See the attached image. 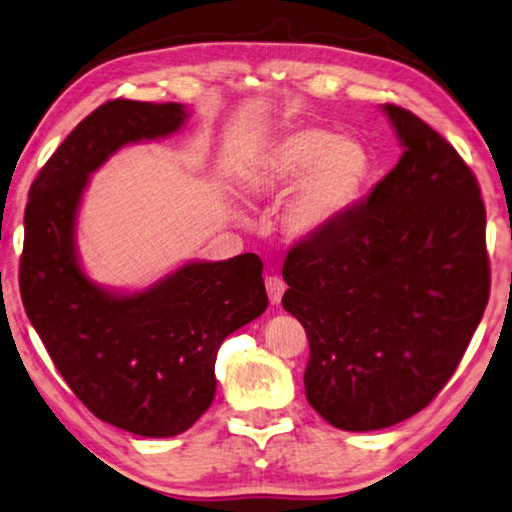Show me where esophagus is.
Masks as SVG:
<instances>
[{"instance_id": "34e87169", "label": "esophagus", "mask_w": 512, "mask_h": 512, "mask_svg": "<svg viewBox=\"0 0 512 512\" xmlns=\"http://www.w3.org/2000/svg\"><path fill=\"white\" fill-rule=\"evenodd\" d=\"M266 293H268V300H271L273 304H280L282 302V295L286 291V284L284 280H280L277 275H266Z\"/></svg>"}]
</instances>
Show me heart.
<instances>
[{"mask_svg":"<svg viewBox=\"0 0 512 512\" xmlns=\"http://www.w3.org/2000/svg\"><path fill=\"white\" fill-rule=\"evenodd\" d=\"M371 179V156L358 138L322 127L293 129L268 143L241 174L248 199L288 197L282 224L295 239L329 230L353 208Z\"/></svg>","mask_w":512,"mask_h":512,"instance_id":"obj_1","label":"heart"}]
</instances>
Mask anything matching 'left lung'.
<instances>
[{
    "label": "left lung",
    "instance_id": "obj_1",
    "mask_svg": "<svg viewBox=\"0 0 512 512\" xmlns=\"http://www.w3.org/2000/svg\"><path fill=\"white\" fill-rule=\"evenodd\" d=\"M403 156L365 203L288 250L284 309L309 338L306 401L338 430L421 412L448 383L486 311V208L459 152L385 105Z\"/></svg>",
    "mask_w": 512,
    "mask_h": 512
}]
</instances>
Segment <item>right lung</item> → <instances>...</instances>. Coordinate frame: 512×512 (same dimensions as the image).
I'll use <instances>...</instances> for the list:
<instances>
[{
  "instance_id": "obj_1",
  "label": "right lung",
  "mask_w": 512,
  "mask_h": 512,
  "mask_svg": "<svg viewBox=\"0 0 512 512\" xmlns=\"http://www.w3.org/2000/svg\"><path fill=\"white\" fill-rule=\"evenodd\" d=\"M185 116L179 102H105L46 161L24 212L22 302L53 365L100 421L152 439L197 423L217 392L221 342L268 306L255 253L190 262L132 295L82 273L76 217L89 174L123 145L179 132Z\"/></svg>"
}]
</instances>
